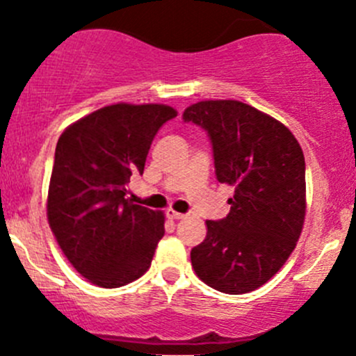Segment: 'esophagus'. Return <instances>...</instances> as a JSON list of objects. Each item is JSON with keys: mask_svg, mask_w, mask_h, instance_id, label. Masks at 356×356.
Returning a JSON list of instances; mask_svg holds the SVG:
<instances>
[{"mask_svg": "<svg viewBox=\"0 0 356 356\" xmlns=\"http://www.w3.org/2000/svg\"><path fill=\"white\" fill-rule=\"evenodd\" d=\"M167 218H170V219H184L186 214H181V212L174 211V209H168V211H167Z\"/></svg>", "mask_w": 356, "mask_h": 356, "instance_id": "34e87169", "label": "esophagus"}]
</instances>
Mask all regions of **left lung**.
I'll use <instances>...</instances> for the list:
<instances>
[{
  "label": "left lung",
  "mask_w": 356,
  "mask_h": 356,
  "mask_svg": "<svg viewBox=\"0 0 356 356\" xmlns=\"http://www.w3.org/2000/svg\"><path fill=\"white\" fill-rule=\"evenodd\" d=\"M182 119L207 131L216 177L235 189L227 218L207 221L191 265L214 290L249 293L286 264L300 237L304 152L286 126L235 99L198 102Z\"/></svg>",
  "instance_id": "8db88e82"
}]
</instances>
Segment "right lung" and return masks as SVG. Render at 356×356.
Listing matches in <instances>:
<instances>
[{
  "instance_id": "obj_1",
  "label": "right lung",
  "mask_w": 356,
  "mask_h": 356,
  "mask_svg": "<svg viewBox=\"0 0 356 356\" xmlns=\"http://www.w3.org/2000/svg\"><path fill=\"white\" fill-rule=\"evenodd\" d=\"M177 112L167 105H108L63 131L49 184L47 218L79 274L119 288L151 267L165 235V216L126 198L144 174L156 133Z\"/></svg>"
}]
</instances>
